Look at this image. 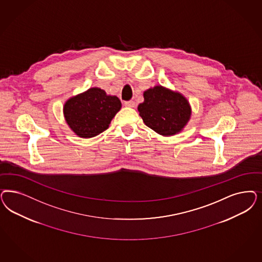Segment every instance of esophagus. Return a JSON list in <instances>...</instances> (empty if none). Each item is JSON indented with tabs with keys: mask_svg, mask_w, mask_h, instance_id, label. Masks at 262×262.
Listing matches in <instances>:
<instances>
[{
	"mask_svg": "<svg viewBox=\"0 0 262 262\" xmlns=\"http://www.w3.org/2000/svg\"><path fill=\"white\" fill-rule=\"evenodd\" d=\"M124 105H125L126 107L134 108V107H135V102L132 101V100H130V101H125L124 102Z\"/></svg>",
	"mask_w": 262,
	"mask_h": 262,
	"instance_id": "1",
	"label": "esophagus"
}]
</instances>
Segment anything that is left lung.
Instances as JSON below:
<instances>
[{
    "label": "left lung",
    "mask_w": 262,
    "mask_h": 262,
    "mask_svg": "<svg viewBox=\"0 0 262 262\" xmlns=\"http://www.w3.org/2000/svg\"><path fill=\"white\" fill-rule=\"evenodd\" d=\"M144 101L138 106L144 124L163 136L182 130L191 116L189 102L180 93L156 85L144 93Z\"/></svg>",
    "instance_id": "8db88e82"
}]
</instances>
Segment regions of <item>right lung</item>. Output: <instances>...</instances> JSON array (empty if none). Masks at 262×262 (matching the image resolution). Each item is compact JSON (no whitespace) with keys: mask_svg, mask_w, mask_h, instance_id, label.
Segmentation results:
<instances>
[{"mask_svg":"<svg viewBox=\"0 0 262 262\" xmlns=\"http://www.w3.org/2000/svg\"><path fill=\"white\" fill-rule=\"evenodd\" d=\"M120 108L121 102L117 96L107 95L101 89L93 88L68 99L63 113L68 125L76 135L92 138L108 129Z\"/></svg>","mask_w":262,"mask_h":262,"instance_id":"obj_1","label":"right lung"}]
</instances>
